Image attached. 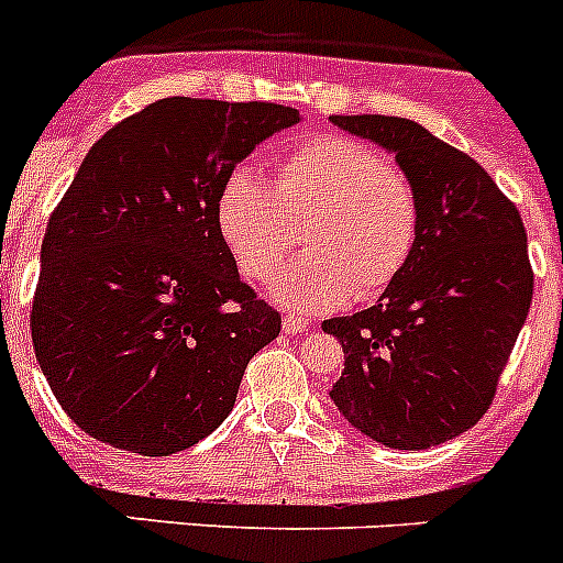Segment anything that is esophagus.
Listing matches in <instances>:
<instances>
[{"instance_id": "esophagus-1", "label": "esophagus", "mask_w": 563, "mask_h": 563, "mask_svg": "<svg viewBox=\"0 0 563 563\" xmlns=\"http://www.w3.org/2000/svg\"><path fill=\"white\" fill-rule=\"evenodd\" d=\"M307 327H310V324H307L305 318H298V316H287L285 318V332H287V335H298V332H305Z\"/></svg>"}]
</instances>
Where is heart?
<instances>
[{
    "label": "heart",
    "mask_w": 563,
    "mask_h": 563,
    "mask_svg": "<svg viewBox=\"0 0 563 563\" xmlns=\"http://www.w3.org/2000/svg\"><path fill=\"white\" fill-rule=\"evenodd\" d=\"M217 225L239 271L265 282L296 247L307 256L273 278L278 305L324 312L346 296L369 301L406 271L420 231L417 191L386 154L355 137L321 134L292 146L276 180L233 174L217 200Z\"/></svg>",
    "instance_id": "heart-1"
}]
</instances>
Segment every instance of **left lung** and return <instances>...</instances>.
<instances>
[{
	"label": "left lung",
	"mask_w": 563,
	"mask_h": 563,
	"mask_svg": "<svg viewBox=\"0 0 563 563\" xmlns=\"http://www.w3.org/2000/svg\"><path fill=\"white\" fill-rule=\"evenodd\" d=\"M395 154L420 202L409 265L380 301L324 321L343 346L330 397L386 449L422 451L482 420L533 301L521 213L494 177L420 123L332 114Z\"/></svg>",
	"instance_id": "left-lung-1"
}]
</instances>
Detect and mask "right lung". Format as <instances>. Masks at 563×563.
Returning a JSON list of instances; mask_svg holds the SVG:
<instances>
[{"instance_id": "add662e5", "label": "right lung", "mask_w": 563, "mask_h": 563, "mask_svg": "<svg viewBox=\"0 0 563 563\" xmlns=\"http://www.w3.org/2000/svg\"><path fill=\"white\" fill-rule=\"evenodd\" d=\"M292 123L282 103L177 96L89 148L49 213L30 312L38 366L84 434L168 456L231 415L282 316L239 278L217 200L236 163Z\"/></svg>"}]
</instances>
